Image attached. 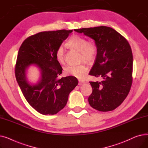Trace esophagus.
<instances>
[{
  "label": "esophagus",
  "instance_id": "34e87169",
  "mask_svg": "<svg viewBox=\"0 0 148 148\" xmlns=\"http://www.w3.org/2000/svg\"><path fill=\"white\" fill-rule=\"evenodd\" d=\"M84 83H85V82L84 81H82V80H79V85H80V86H81V85H83Z\"/></svg>",
  "mask_w": 148,
  "mask_h": 148
}]
</instances>
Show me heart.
<instances>
[{
    "mask_svg": "<svg viewBox=\"0 0 148 148\" xmlns=\"http://www.w3.org/2000/svg\"><path fill=\"white\" fill-rule=\"evenodd\" d=\"M69 47L80 51V61H84L90 64L94 61L97 54V47L96 45L91 41H87L84 37L73 35L66 42ZM55 58L60 64L65 60V50L63 46L58 47L55 51ZM88 71V67L84 64L79 65H66L64 67V73L67 75H71L79 79H84Z\"/></svg>",
    "mask_w": 148,
    "mask_h": 148,
    "instance_id": "obj_1",
    "label": "heart"
}]
</instances>
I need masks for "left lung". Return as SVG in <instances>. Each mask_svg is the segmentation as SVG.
<instances>
[{
  "label": "left lung",
  "mask_w": 148,
  "mask_h": 148,
  "mask_svg": "<svg viewBox=\"0 0 148 148\" xmlns=\"http://www.w3.org/2000/svg\"><path fill=\"white\" fill-rule=\"evenodd\" d=\"M94 40L97 47L95 63L89 74L103 78L90 82V106L101 112L112 111L127 97L132 84L133 58L126 39L113 28L98 26L74 29Z\"/></svg>",
  "instance_id": "8db88e82"
}]
</instances>
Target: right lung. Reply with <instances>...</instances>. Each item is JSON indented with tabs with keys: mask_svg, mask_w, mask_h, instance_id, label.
<instances>
[{
	"mask_svg": "<svg viewBox=\"0 0 148 148\" xmlns=\"http://www.w3.org/2000/svg\"><path fill=\"white\" fill-rule=\"evenodd\" d=\"M72 30L42 32L28 37L18 50L15 74L17 82L28 103L42 114H54L66 106L69 93L78 84L73 76L58 79L62 68L55 58L58 47ZM31 66L38 67L40 79L30 82L26 73Z\"/></svg>",
	"mask_w": 148,
	"mask_h": 148,
	"instance_id": "1",
	"label": "right lung"
}]
</instances>
